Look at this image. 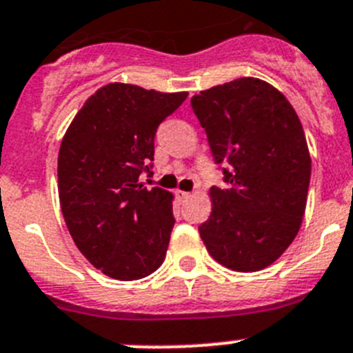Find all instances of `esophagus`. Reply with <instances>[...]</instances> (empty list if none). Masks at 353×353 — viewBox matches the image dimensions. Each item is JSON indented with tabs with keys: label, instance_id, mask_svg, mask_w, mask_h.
I'll return each mask as SVG.
<instances>
[{
	"label": "esophagus",
	"instance_id": "34e87169",
	"mask_svg": "<svg viewBox=\"0 0 353 353\" xmlns=\"http://www.w3.org/2000/svg\"><path fill=\"white\" fill-rule=\"evenodd\" d=\"M176 196H179L180 201H185V199L190 198V192H185V190H176Z\"/></svg>",
	"mask_w": 353,
	"mask_h": 353
}]
</instances>
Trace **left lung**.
I'll use <instances>...</instances> for the list:
<instances>
[{"instance_id": "8db88e82", "label": "left lung", "mask_w": 353, "mask_h": 353, "mask_svg": "<svg viewBox=\"0 0 353 353\" xmlns=\"http://www.w3.org/2000/svg\"><path fill=\"white\" fill-rule=\"evenodd\" d=\"M228 189L213 185L199 225L210 255L234 271H259L289 248L303 222L312 159L305 131L280 90L238 79L190 99Z\"/></svg>"}]
</instances>
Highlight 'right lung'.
I'll use <instances>...</instances> for the list:
<instances>
[{
  "label": "right lung",
  "instance_id": "obj_1",
  "mask_svg": "<svg viewBox=\"0 0 353 353\" xmlns=\"http://www.w3.org/2000/svg\"><path fill=\"white\" fill-rule=\"evenodd\" d=\"M187 92L108 83L90 96L63 138L57 183L71 238L106 276L131 282L163 264L174 225L168 190H148L154 138Z\"/></svg>",
  "mask_w": 353,
  "mask_h": 353
}]
</instances>
